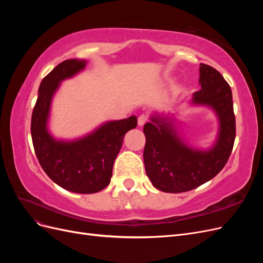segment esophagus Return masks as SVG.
Masks as SVG:
<instances>
[{
  "label": "esophagus",
  "instance_id": "esophagus-1",
  "mask_svg": "<svg viewBox=\"0 0 263 263\" xmlns=\"http://www.w3.org/2000/svg\"><path fill=\"white\" fill-rule=\"evenodd\" d=\"M147 121H148V116L147 115H140L139 117H138V125L139 126H144L146 123H147Z\"/></svg>",
  "mask_w": 263,
  "mask_h": 263
}]
</instances>
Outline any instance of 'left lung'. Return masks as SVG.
I'll use <instances>...</instances> for the list:
<instances>
[{"instance_id": "obj_1", "label": "left lung", "mask_w": 263, "mask_h": 263, "mask_svg": "<svg viewBox=\"0 0 263 263\" xmlns=\"http://www.w3.org/2000/svg\"><path fill=\"white\" fill-rule=\"evenodd\" d=\"M201 90L193 93L192 103L215 110L219 133L209 150L189 147L178 136L171 117L155 115L145 124L144 162L153 185L166 193L196 189L218 174L227 163L236 137L233 94L229 84L216 69L200 65Z\"/></svg>"}]
</instances>
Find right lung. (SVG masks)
<instances>
[{
    "mask_svg": "<svg viewBox=\"0 0 263 263\" xmlns=\"http://www.w3.org/2000/svg\"><path fill=\"white\" fill-rule=\"evenodd\" d=\"M86 61H62L39 85L31 115V139L43 170L55 184L70 192L90 194L106 187L125 134L137 126V117L103 124L98 129L73 141L54 139L47 129L50 104L61 81L85 68Z\"/></svg>",
    "mask_w": 263,
    "mask_h": 263,
    "instance_id": "add662e5",
    "label": "right lung"
}]
</instances>
